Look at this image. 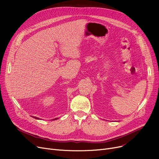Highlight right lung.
I'll return each instance as SVG.
<instances>
[{"label": "right lung", "mask_w": 159, "mask_h": 159, "mask_svg": "<svg viewBox=\"0 0 159 159\" xmlns=\"http://www.w3.org/2000/svg\"><path fill=\"white\" fill-rule=\"evenodd\" d=\"M33 118H35V119H39V118H37V117H35V116H34V117ZM57 118H55V119H54L53 120H57Z\"/></svg>", "instance_id": "1"}]
</instances>
